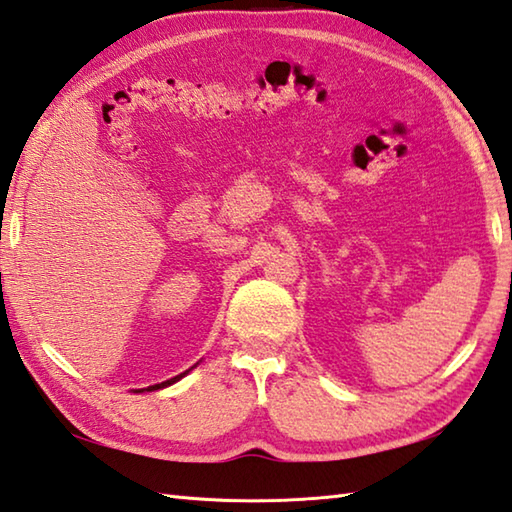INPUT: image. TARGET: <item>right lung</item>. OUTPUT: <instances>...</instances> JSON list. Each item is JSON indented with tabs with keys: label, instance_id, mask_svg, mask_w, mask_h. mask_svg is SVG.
<instances>
[{
	"label": "right lung",
	"instance_id": "add662e5",
	"mask_svg": "<svg viewBox=\"0 0 512 512\" xmlns=\"http://www.w3.org/2000/svg\"><path fill=\"white\" fill-rule=\"evenodd\" d=\"M188 373V370H186ZM186 373H182V375H177V377H173V379H166V382H162V384H155V386H148L146 390H157V388H166V386H170V384H175V382H179V379H182Z\"/></svg>",
	"mask_w": 512,
	"mask_h": 512
}]
</instances>
